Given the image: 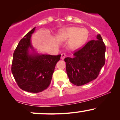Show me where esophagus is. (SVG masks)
I'll use <instances>...</instances> for the list:
<instances>
[{"instance_id": "obj_1", "label": "esophagus", "mask_w": 120, "mask_h": 120, "mask_svg": "<svg viewBox=\"0 0 120 120\" xmlns=\"http://www.w3.org/2000/svg\"><path fill=\"white\" fill-rule=\"evenodd\" d=\"M65 56H66L65 53H61V59H62V60H63V59H64L65 57Z\"/></svg>"}]
</instances>
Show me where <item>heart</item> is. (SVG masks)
Returning <instances> with one entry per match:
<instances>
[{"instance_id": "1", "label": "heart", "mask_w": 120, "mask_h": 120, "mask_svg": "<svg viewBox=\"0 0 120 120\" xmlns=\"http://www.w3.org/2000/svg\"><path fill=\"white\" fill-rule=\"evenodd\" d=\"M89 37V31L86 29L70 27L60 30L57 38L61 41L69 40V46L72 49H78L86 43Z\"/></svg>"}]
</instances>
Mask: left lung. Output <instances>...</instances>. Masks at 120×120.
Masks as SVG:
<instances>
[{
  "instance_id": "obj_1",
  "label": "left lung",
  "mask_w": 120,
  "mask_h": 120,
  "mask_svg": "<svg viewBox=\"0 0 120 120\" xmlns=\"http://www.w3.org/2000/svg\"><path fill=\"white\" fill-rule=\"evenodd\" d=\"M76 51L72 58L66 57V71L71 83L82 86L94 80L105 64V46L101 35Z\"/></svg>"
}]
</instances>
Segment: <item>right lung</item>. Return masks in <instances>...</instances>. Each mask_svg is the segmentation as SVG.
Masks as SVG:
<instances>
[{"instance_id":"add662e5","label":"right lung","mask_w":120,"mask_h":120,"mask_svg":"<svg viewBox=\"0 0 120 120\" xmlns=\"http://www.w3.org/2000/svg\"><path fill=\"white\" fill-rule=\"evenodd\" d=\"M35 30V27L19 42L13 53L11 71L20 89L37 93L49 87L61 55L54 56L37 53L31 43V35Z\"/></svg>"}]
</instances>
